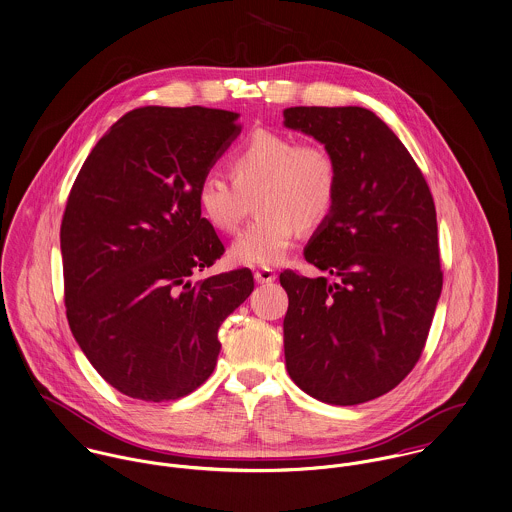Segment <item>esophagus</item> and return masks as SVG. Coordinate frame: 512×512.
<instances>
[{"instance_id":"obj_1","label":"esophagus","mask_w":512,"mask_h":512,"mask_svg":"<svg viewBox=\"0 0 512 512\" xmlns=\"http://www.w3.org/2000/svg\"><path fill=\"white\" fill-rule=\"evenodd\" d=\"M253 277H255V283L259 284L273 283V281L277 279V275H275L273 269H257V271L253 273Z\"/></svg>"}]
</instances>
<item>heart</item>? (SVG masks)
Here are the masks:
<instances>
[{
  "label": "heart",
  "instance_id": "b5f03b06",
  "mask_svg": "<svg viewBox=\"0 0 512 512\" xmlns=\"http://www.w3.org/2000/svg\"><path fill=\"white\" fill-rule=\"evenodd\" d=\"M231 178L208 172L196 202L212 228L235 233L255 198L261 214L231 245L229 257L245 267L281 265L298 229L320 226L334 210L340 172L332 153L316 143H298L271 129L253 131L229 157Z\"/></svg>",
  "mask_w": 512,
  "mask_h": 512
}]
</instances>
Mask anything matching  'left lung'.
I'll return each mask as SVG.
<instances>
[{
	"mask_svg": "<svg viewBox=\"0 0 512 512\" xmlns=\"http://www.w3.org/2000/svg\"><path fill=\"white\" fill-rule=\"evenodd\" d=\"M284 125L336 159L332 214L304 247L334 277L281 273L284 359L310 397L351 406L393 391L412 371L442 292L436 208L414 159L365 108H286Z\"/></svg>",
	"mask_w": 512,
	"mask_h": 512,
	"instance_id": "1",
	"label": "left lung"
}]
</instances>
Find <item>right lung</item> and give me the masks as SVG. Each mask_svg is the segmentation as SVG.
Listing matches in <instances>:
<instances>
[{
    "instance_id": "1",
    "label": "right lung",
    "mask_w": 512,
    "mask_h": 512,
    "mask_svg": "<svg viewBox=\"0 0 512 512\" xmlns=\"http://www.w3.org/2000/svg\"><path fill=\"white\" fill-rule=\"evenodd\" d=\"M239 114L147 106L117 119L78 172L60 226L72 336L119 393L184 397L214 371L218 330L253 292L249 269L192 283L224 255L196 188Z\"/></svg>"
}]
</instances>
